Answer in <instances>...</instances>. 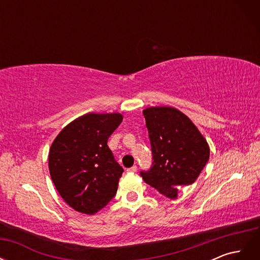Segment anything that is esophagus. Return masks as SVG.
<instances>
[{
	"label": "esophagus",
	"instance_id": "34e87169",
	"mask_svg": "<svg viewBox=\"0 0 260 260\" xmlns=\"http://www.w3.org/2000/svg\"><path fill=\"white\" fill-rule=\"evenodd\" d=\"M137 170H138L137 166H132L131 168H128V169H127L128 172H132V174H133V172H137Z\"/></svg>",
	"mask_w": 260,
	"mask_h": 260
}]
</instances>
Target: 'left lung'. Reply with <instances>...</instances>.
<instances>
[{
	"instance_id": "left-lung-1",
	"label": "left lung",
	"mask_w": 260,
	"mask_h": 260,
	"mask_svg": "<svg viewBox=\"0 0 260 260\" xmlns=\"http://www.w3.org/2000/svg\"><path fill=\"white\" fill-rule=\"evenodd\" d=\"M151 141L153 162L141 177L168 199L175 200L178 188L195 182L209 159L206 139L190 118L170 106L143 111Z\"/></svg>"
}]
</instances>
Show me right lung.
<instances>
[{"label": "right lung", "mask_w": 260, "mask_h": 260, "mask_svg": "<svg viewBox=\"0 0 260 260\" xmlns=\"http://www.w3.org/2000/svg\"><path fill=\"white\" fill-rule=\"evenodd\" d=\"M122 121L119 113H89L68 123L55 138L49 169L59 195L75 210L94 215L116 195L123 169L107 146Z\"/></svg>", "instance_id": "obj_1"}]
</instances>
